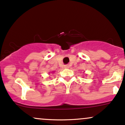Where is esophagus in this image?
<instances>
[{
	"mask_svg": "<svg viewBox=\"0 0 125 125\" xmlns=\"http://www.w3.org/2000/svg\"><path fill=\"white\" fill-rule=\"evenodd\" d=\"M64 67H65V68H68V67H69V66H68V65H64Z\"/></svg>",
	"mask_w": 125,
	"mask_h": 125,
	"instance_id": "1",
	"label": "esophagus"
}]
</instances>
